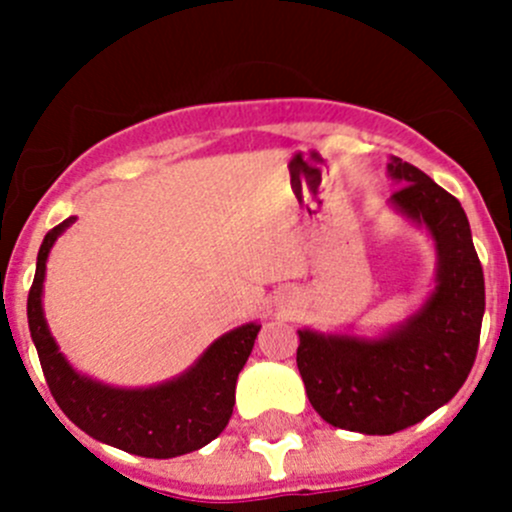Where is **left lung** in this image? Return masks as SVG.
Segmentation results:
<instances>
[{
    "mask_svg": "<svg viewBox=\"0 0 512 512\" xmlns=\"http://www.w3.org/2000/svg\"><path fill=\"white\" fill-rule=\"evenodd\" d=\"M401 188L389 205L436 247V280L414 314L379 337L297 329V369L309 404L344 431L389 436L458 394L476 361L485 312L483 267L466 213L423 170L391 156Z\"/></svg>",
    "mask_w": 512,
    "mask_h": 512,
    "instance_id": "8db88e82",
    "label": "left lung"
}]
</instances>
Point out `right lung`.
Returning <instances> with one entry per match:
<instances>
[{"label": "right lung", "instance_id": "right-lung-1", "mask_svg": "<svg viewBox=\"0 0 512 512\" xmlns=\"http://www.w3.org/2000/svg\"><path fill=\"white\" fill-rule=\"evenodd\" d=\"M46 232L36 255L27 317L51 396L66 416L96 441L143 458H175L208 446L223 433L235 406L237 374L255 347L262 324L247 322L215 339L183 374L153 386H111L81 374L56 344L44 317L46 260L66 227Z\"/></svg>", "mask_w": 512, "mask_h": 512}]
</instances>
